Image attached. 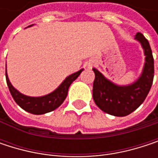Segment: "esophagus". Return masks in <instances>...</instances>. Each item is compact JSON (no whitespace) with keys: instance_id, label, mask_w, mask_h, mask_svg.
Returning <instances> with one entry per match:
<instances>
[{"instance_id":"34e87169","label":"esophagus","mask_w":158,"mask_h":158,"mask_svg":"<svg viewBox=\"0 0 158 158\" xmlns=\"http://www.w3.org/2000/svg\"><path fill=\"white\" fill-rule=\"evenodd\" d=\"M92 67V63H90V64H89V68H91Z\"/></svg>"}]
</instances>
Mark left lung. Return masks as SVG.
Masks as SVG:
<instances>
[{
    "instance_id": "8db88e82",
    "label": "left lung",
    "mask_w": 158,
    "mask_h": 158,
    "mask_svg": "<svg viewBox=\"0 0 158 158\" xmlns=\"http://www.w3.org/2000/svg\"><path fill=\"white\" fill-rule=\"evenodd\" d=\"M135 40L141 44L145 56L142 73L135 82L129 85H117L98 69H92L95 74L93 100L102 111L113 116H126L136 110L145 100L153 83L154 58L150 45L141 33L135 35Z\"/></svg>"
}]
</instances>
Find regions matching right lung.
Returning a JSON list of instances; mask_svg holds the SVG:
<instances>
[{"label": "right lung", "mask_w": 158, "mask_h": 158, "mask_svg": "<svg viewBox=\"0 0 158 158\" xmlns=\"http://www.w3.org/2000/svg\"><path fill=\"white\" fill-rule=\"evenodd\" d=\"M30 26H33V24L29 25L28 27ZM82 71H83V69L68 76L55 90H53L52 92L48 93L47 95L39 96V97L27 96L18 91L12 85L10 79L8 78L7 69H5V76H6V82H7L9 90L16 103L24 110L33 114L39 115V114H44V113L56 110L63 103V102L67 98L69 86L79 77Z\"/></svg>", "instance_id": "add662e5"}]
</instances>
